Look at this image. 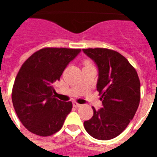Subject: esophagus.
<instances>
[{"label":"esophagus","instance_id":"obj_1","mask_svg":"<svg viewBox=\"0 0 157 157\" xmlns=\"http://www.w3.org/2000/svg\"><path fill=\"white\" fill-rule=\"evenodd\" d=\"M72 104H73L74 107H81V106L80 103H76V102H73V103H72Z\"/></svg>","mask_w":157,"mask_h":157}]
</instances>
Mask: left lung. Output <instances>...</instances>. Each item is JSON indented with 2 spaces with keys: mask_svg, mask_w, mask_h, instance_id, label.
Masks as SVG:
<instances>
[{
  "mask_svg": "<svg viewBox=\"0 0 157 157\" xmlns=\"http://www.w3.org/2000/svg\"><path fill=\"white\" fill-rule=\"evenodd\" d=\"M98 67L97 90L102 107H92V118L84 122L90 136L109 140L121 134L136 113L140 101V81L136 70L114 50L95 48L82 50Z\"/></svg>",
  "mask_w": 157,
  "mask_h": 157,
  "instance_id": "1",
  "label": "left lung"
}]
</instances>
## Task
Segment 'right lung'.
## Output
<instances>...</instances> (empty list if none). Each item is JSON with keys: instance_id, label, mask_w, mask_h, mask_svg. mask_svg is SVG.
<instances>
[{"instance_id": "1", "label": "right lung", "mask_w": 157, "mask_h": 157, "mask_svg": "<svg viewBox=\"0 0 157 157\" xmlns=\"http://www.w3.org/2000/svg\"><path fill=\"white\" fill-rule=\"evenodd\" d=\"M81 50L45 48L30 56L16 76L12 102L25 128L40 136H50L61 129L71 112V102L54 98V83Z\"/></svg>"}]
</instances>
